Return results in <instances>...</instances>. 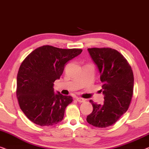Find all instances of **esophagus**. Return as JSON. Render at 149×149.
Here are the masks:
<instances>
[{"label":"esophagus","mask_w":149,"mask_h":149,"mask_svg":"<svg viewBox=\"0 0 149 149\" xmlns=\"http://www.w3.org/2000/svg\"><path fill=\"white\" fill-rule=\"evenodd\" d=\"M76 100H77V101H78L79 102H83L85 101V100L84 99V98H80V97H77V98H76Z\"/></svg>","instance_id":"34e87169"}]
</instances>
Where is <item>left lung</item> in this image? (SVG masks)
<instances>
[{
	"label": "left lung",
	"instance_id": "obj_1",
	"mask_svg": "<svg viewBox=\"0 0 149 149\" xmlns=\"http://www.w3.org/2000/svg\"><path fill=\"white\" fill-rule=\"evenodd\" d=\"M100 73L104 104L91 100L93 111L87 122L98 127L114 124L124 114L130 104L134 89V74L131 66L122 54L111 48L88 49Z\"/></svg>",
	"mask_w": 149,
	"mask_h": 149
}]
</instances>
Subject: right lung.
Instances as JSON below:
<instances>
[{"label":"right lung","mask_w":149,"mask_h":149,"mask_svg":"<svg viewBox=\"0 0 149 149\" xmlns=\"http://www.w3.org/2000/svg\"><path fill=\"white\" fill-rule=\"evenodd\" d=\"M82 52L45 45L25 58L17 76V97L20 109L31 121L41 126L61 122L71 96L54 93V81L60 78L65 66Z\"/></svg>","instance_id":"add662e5"}]
</instances>
